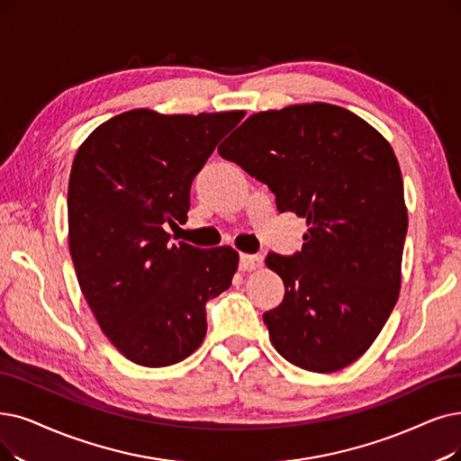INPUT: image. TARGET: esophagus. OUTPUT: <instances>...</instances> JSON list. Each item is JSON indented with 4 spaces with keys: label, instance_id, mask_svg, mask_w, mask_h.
<instances>
[{
    "label": "esophagus",
    "instance_id": "esophagus-1",
    "mask_svg": "<svg viewBox=\"0 0 461 461\" xmlns=\"http://www.w3.org/2000/svg\"><path fill=\"white\" fill-rule=\"evenodd\" d=\"M261 263L263 259L259 255H249V253L240 255V270H255L261 267Z\"/></svg>",
    "mask_w": 461,
    "mask_h": 461
}]
</instances>
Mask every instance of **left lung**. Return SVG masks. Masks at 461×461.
Returning a JSON list of instances; mask_svg holds the SVG:
<instances>
[{
    "instance_id": "8db88e82",
    "label": "left lung",
    "mask_w": 461,
    "mask_h": 461,
    "mask_svg": "<svg viewBox=\"0 0 461 461\" xmlns=\"http://www.w3.org/2000/svg\"><path fill=\"white\" fill-rule=\"evenodd\" d=\"M306 219L303 249L268 253L285 294L265 312L278 354L312 373L354 363L399 297L407 236L402 177L392 145L361 117L330 104L255 113L219 147Z\"/></svg>"
}]
</instances>
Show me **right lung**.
Instances as JSON below:
<instances>
[{"label": "right lung", "mask_w": 461, "mask_h": 461, "mask_svg": "<svg viewBox=\"0 0 461 461\" xmlns=\"http://www.w3.org/2000/svg\"><path fill=\"white\" fill-rule=\"evenodd\" d=\"M244 112L160 115L132 109L100 124L73 158L69 253L105 337L143 366H168L206 337V303L229 289L232 248L170 246L191 183Z\"/></svg>", "instance_id": "add662e5"}]
</instances>
